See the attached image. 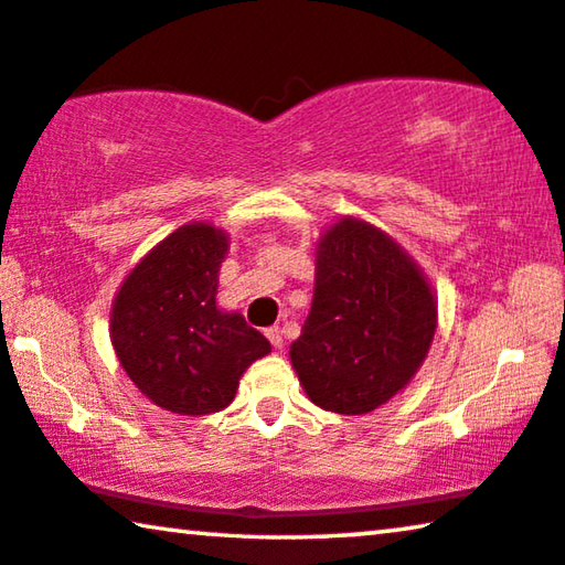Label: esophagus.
I'll return each mask as SVG.
<instances>
[{"instance_id":"esophagus-1","label":"esophagus","mask_w":565,"mask_h":565,"mask_svg":"<svg viewBox=\"0 0 565 565\" xmlns=\"http://www.w3.org/2000/svg\"><path fill=\"white\" fill-rule=\"evenodd\" d=\"M265 337L269 339V343H273V347H275L277 351H280V349L285 347V339H282V331H280V329H267Z\"/></svg>"}]
</instances>
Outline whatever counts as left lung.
<instances>
[{
	"instance_id": "8db88e82",
	"label": "left lung",
	"mask_w": 565,
	"mask_h": 565,
	"mask_svg": "<svg viewBox=\"0 0 565 565\" xmlns=\"http://www.w3.org/2000/svg\"><path fill=\"white\" fill-rule=\"evenodd\" d=\"M438 302L423 269L382 228L343 216L316 249V288L292 370L323 411H377L428 356Z\"/></svg>"
}]
</instances>
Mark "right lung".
<instances>
[{
    "instance_id": "obj_1",
    "label": "right lung",
    "mask_w": 565,
    "mask_h": 565,
    "mask_svg": "<svg viewBox=\"0 0 565 565\" xmlns=\"http://www.w3.org/2000/svg\"><path fill=\"white\" fill-rule=\"evenodd\" d=\"M228 234L203 222L166 236L114 298L111 343L145 397L178 415L218 413L269 341L216 306Z\"/></svg>"
}]
</instances>
